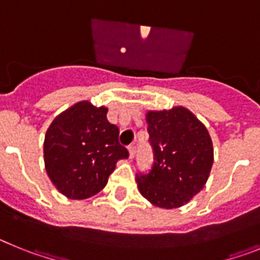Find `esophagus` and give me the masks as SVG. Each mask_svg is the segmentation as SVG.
Instances as JSON below:
<instances>
[{"instance_id":"1","label":"esophagus","mask_w":260,"mask_h":260,"mask_svg":"<svg viewBox=\"0 0 260 260\" xmlns=\"http://www.w3.org/2000/svg\"><path fill=\"white\" fill-rule=\"evenodd\" d=\"M135 153H137V147H135V144H130L128 146V155H130V158L134 157Z\"/></svg>"}]
</instances>
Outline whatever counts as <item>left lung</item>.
<instances>
[{
	"mask_svg": "<svg viewBox=\"0 0 260 260\" xmlns=\"http://www.w3.org/2000/svg\"><path fill=\"white\" fill-rule=\"evenodd\" d=\"M153 164L137 174L138 189L160 208L181 207L204 187L213 164L207 128L189 109L150 110L146 116Z\"/></svg>",
	"mask_w": 260,
	"mask_h": 260,
	"instance_id": "obj_1",
	"label": "left lung"
}]
</instances>
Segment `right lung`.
<instances>
[{"label": "right lung", "instance_id": "1", "mask_svg": "<svg viewBox=\"0 0 260 260\" xmlns=\"http://www.w3.org/2000/svg\"><path fill=\"white\" fill-rule=\"evenodd\" d=\"M108 108L79 102L62 112L48 127L45 171L69 199H87L105 187L128 151L118 142L119 130L108 121Z\"/></svg>", "mask_w": 260, "mask_h": 260}]
</instances>
